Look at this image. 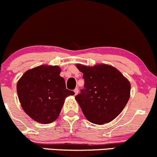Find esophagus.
<instances>
[{
  "label": "esophagus",
  "mask_w": 157,
  "mask_h": 157,
  "mask_svg": "<svg viewBox=\"0 0 157 157\" xmlns=\"http://www.w3.org/2000/svg\"><path fill=\"white\" fill-rule=\"evenodd\" d=\"M78 88H75V90H74V92H75V95H77V94H78Z\"/></svg>",
  "instance_id": "34e87169"
}]
</instances>
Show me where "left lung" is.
Instances as JSON below:
<instances>
[{
  "label": "left lung",
  "instance_id": "obj_1",
  "mask_svg": "<svg viewBox=\"0 0 157 157\" xmlns=\"http://www.w3.org/2000/svg\"><path fill=\"white\" fill-rule=\"evenodd\" d=\"M83 73L85 88L75 99L85 117L93 124L102 125L119 115L129 97V80L115 67L108 64L88 67L76 64Z\"/></svg>",
  "mask_w": 157,
  "mask_h": 157
}]
</instances>
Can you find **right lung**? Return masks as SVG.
Here are the masks:
<instances>
[{
  "instance_id": "add662e5",
  "label": "right lung",
  "mask_w": 157,
  "mask_h": 157,
  "mask_svg": "<svg viewBox=\"0 0 157 157\" xmlns=\"http://www.w3.org/2000/svg\"><path fill=\"white\" fill-rule=\"evenodd\" d=\"M58 66L41 65L28 70L17 82V94L25 112L40 124L58 119L65 99L75 93L66 89Z\"/></svg>"
}]
</instances>
